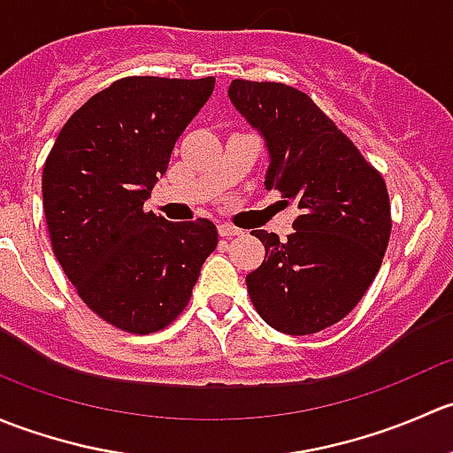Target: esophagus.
Listing matches in <instances>:
<instances>
[{"label": "esophagus", "mask_w": 453, "mask_h": 453, "mask_svg": "<svg viewBox=\"0 0 453 453\" xmlns=\"http://www.w3.org/2000/svg\"><path fill=\"white\" fill-rule=\"evenodd\" d=\"M219 234H221L223 239H232V236L243 234V230H239V227L234 226H227V223H221V226H219Z\"/></svg>", "instance_id": "34e87169"}]
</instances>
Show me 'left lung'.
I'll list each match as a JSON object with an SVG mask.
<instances>
[{
  "label": "left lung",
  "instance_id": "8db88e82",
  "mask_svg": "<svg viewBox=\"0 0 453 453\" xmlns=\"http://www.w3.org/2000/svg\"><path fill=\"white\" fill-rule=\"evenodd\" d=\"M227 96L265 138V188L300 212L285 241L252 232L265 260L245 278L250 298L272 328L311 335L353 311L381 267L392 227L386 181L304 91L236 79Z\"/></svg>",
  "mask_w": 453,
  "mask_h": 453
}]
</instances>
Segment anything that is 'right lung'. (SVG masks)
Instances as JSON below:
<instances>
[{
	"label": "right lung",
	"instance_id": "1",
	"mask_svg": "<svg viewBox=\"0 0 453 453\" xmlns=\"http://www.w3.org/2000/svg\"><path fill=\"white\" fill-rule=\"evenodd\" d=\"M212 89L214 76L116 81L74 111L45 159L54 256L87 307L127 333H155L184 311L219 243L208 219L171 223L144 210Z\"/></svg>",
	"mask_w": 453,
	"mask_h": 453
}]
</instances>
